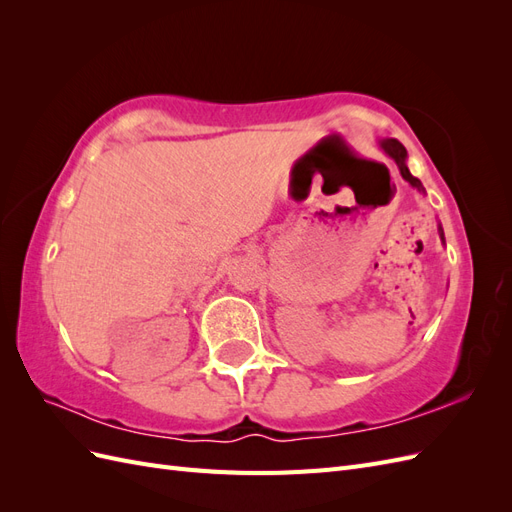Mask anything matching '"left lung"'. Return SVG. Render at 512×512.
Here are the masks:
<instances>
[{"instance_id": "1", "label": "left lung", "mask_w": 512, "mask_h": 512, "mask_svg": "<svg viewBox=\"0 0 512 512\" xmlns=\"http://www.w3.org/2000/svg\"><path fill=\"white\" fill-rule=\"evenodd\" d=\"M378 145L384 149V153L386 156H391L393 160H395V164L399 166V173H401V177H404L412 188H416L418 192H425V188H423V183L418 181L416 177H412L410 175V170H408V166H406V158H408V151H406V147L401 145L397 138H382V141H378ZM440 230V239L444 241V230H442V226L438 228Z\"/></svg>"}]
</instances>
